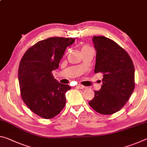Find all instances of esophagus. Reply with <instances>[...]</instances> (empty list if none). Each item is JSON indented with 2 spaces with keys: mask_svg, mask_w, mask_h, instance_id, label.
Listing matches in <instances>:
<instances>
[{
  "mask_svg": "<svg viewBox=\"0 0 147 147\" xmlns=\"http://www.w3.org/2000/svg\"><path fill=\"white\" fill-rule=\"evenodd\" d=\"M76 88H78V89H84V86L81 85V84H77L76 86Z\"/></svg>",
  "mask_w": 147,
  "mask_h": 147,
  "instance_id": "1",
  "label": "esophagus"
}]
</instances>
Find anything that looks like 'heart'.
<instances>
[{"instance_id": "b5f03b06", "label": "heart", "mask_w": 147, "mask_h": 147, "mask_svg": "<svg viewBox=\"0 0 147 147\" xmlns=\"http://www.w3.org/2000/svg\"><path fill=\"white\" fill-rule=\"evenodd\" d=\"M89 49H91V47L89 45H83L82 47V52L85 51V50Z\"/></svg>"}]
</instances>
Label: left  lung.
Segmentation results:
<instances>
[{"label":"left lung","mask_w":147,"mask_h":147,"mask_svg":"<svg viewBox=\"0 0 147 147\" xmlns=\"http://www.w3.org/2000/svg\"><path fill=\"white\" fill-rule=\"evenodd\" d=\"M96 51L94 73L103 74L100 90L94 91L89 104L102 115L115 113L123 108L135 88L132 60L125 50L111 39L93 36Z\"/></svg>","instance_id":"1"}]
</instances>
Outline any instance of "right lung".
Here are the masks:
<instances>
[{
  "mask_svg": "<svg viewBox=\"0 0 147 147\" xmlns=\"http://www.w3.org/2000/svg\"><path fill=\"white\" fill-rule=\"evenodd\" d=\"M75 39L50 38L39 41L27 50L20 61V92L28 108L42 118L52 119L66 103L69 85L59 83L52 71L58 69L67 47Z\"/></svg>",
  "mask_w": 147,
  "mask_h": 147,
  "instance_id": "obj_1",
  "label": "right lung"
}]
</instances>
